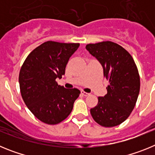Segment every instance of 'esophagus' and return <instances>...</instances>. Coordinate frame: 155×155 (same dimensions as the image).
Returning <instances> with one entry per match:
<instances>
[{
    "mask_svg": "<svg viewBox=\"0 0 155 155\" xmlns=\"http://www.w3.org/2000/svg\"><path fill=\"white\" fill-rule=\"evenodd\" d=\"M81 94L82 95H83V96H88V95H89V93H87V92H85V91H81Z\"/></svg>",
    "mask_w": 155,
    "mask_h": 155,
    "instance_id": "1",
    "label": "esophagus"
}]
</instances>
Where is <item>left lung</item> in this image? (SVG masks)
Returning a JSON list of instances; mask_svg holds the SVG:
<instances>
[{
    "mask_svg": "<svg viewBox=\"0 0 155 155\" xmlns=\"http://www.w3.org/2000/svg\"><path fill=\"white\" fill-rule=\"evenodd\" d=\"M86 50L99 61L104 77L109 81L107 94L98 97L90 110L97 124L113 127L125 121L136 105L140 91V76L132 56L117 43L106 41L87 44Z\"/></svg>",
    "mask_w": 155,
    "mask_h": 155,
    "instance_id": "1",
    "label": "left lung"
}]
</instances>
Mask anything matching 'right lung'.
<instances>
[{
  "instance_id": "1",
  "label": "right lung",
  "mask_w": 155,
  "mask_h": 155,
  "mask_svg": "<svg viewBox=\"0 0 155 155\" xmlns=\"http://www.w3.org/2000/svg\"><path fill=\"white\" fill-rule=\"evenodd\" d=\"M79 43L47 41L28 54L19 73L21 97L27 107L40 121L55 125L73 109L81 91L58 85L56 79L65 74L70 57Z\"/></svg>"
}]
</instances>
